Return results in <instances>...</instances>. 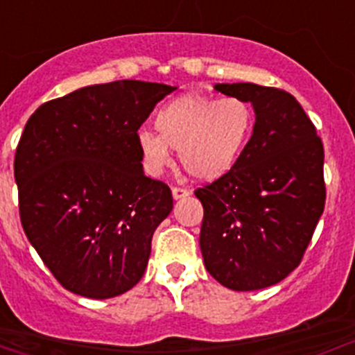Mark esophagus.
I'll return each instance as SVG.
<instances>
[{
    "mask_svg": "<svg viewBox=\"0 0 355 355\" xmlns=\"http://www.w3.org/2000/svg\"><path fill=\"white\" fill-rule=\"evenodd\" d=\"M171 194H173L175 200H178V199L189 198V196H191V192H189L187 189H184V187H173V189H171Z\"/></svg>",
    "mask_w": 355,
    "mask_h": 355,
    "instance_id": "obj_1",
    "label": "esophagus"
}]
</instances>
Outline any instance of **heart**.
I'll list each match as a JSON object with an SVG mask.
<instances>
[{
	"instance_id": "1",
	"label": "heart",
	"mask_w": 355,
	"mask_h": 355,
	"mask_svg": "<svg viewBox=\"0 0 355 355\" xmlns=\"http://www.w3.org/2000/svg\"><path fill=\"white\" fill-rule=\"evenodd\" d=\"M252 125V110L244 99L187 94L157 111V134L141 130L137 146L149 173H161L171 163V149H178L182 166L192 178L213 182L239 163Z\"/></svg>"
}]
</instances>
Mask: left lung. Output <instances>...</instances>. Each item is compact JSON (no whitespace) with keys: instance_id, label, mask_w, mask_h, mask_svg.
Instances as JSON below:
<instances>
[{"instance_id":"1","label":"left lung","mask_w":355,"mask_h":355,"mask_svg":"<svg viewBox=\"0 0 355 355\" xmlns=\"http://www.w3.org/2000/svg\"><path fill=\"white\" fill-rule=\"evenodd\" d=\"M214 91L250 103L256 123L232 171L196 191L204 266L227 288H266L299 266L323 214V142L282 89L239 82Z\"/></svg>"}]
</instances>
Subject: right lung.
Returning <instances> with one entry per match:
<instances>
[{
    "label": "right lung",
    "instance_id": "1",
    "mask_svg": "<svg viewBox=\"0 0 355 355\" xmlns=\"http://www.w3.org/2000/svg\"><path fill=\"white\" fill-rule=\"evenodd\" d=\"M175 89L87 85L39 106L25 125L15 153L20 221L53 277L77 295L116 297L144 275L173 198L144 175L137 130Z\"/></svg>",
    "mask_w": 355,
    "mask_h": 355
}]
</instances>
